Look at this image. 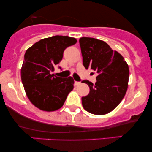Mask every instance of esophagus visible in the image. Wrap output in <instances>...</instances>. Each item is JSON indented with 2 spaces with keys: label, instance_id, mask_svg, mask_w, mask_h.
I'll return each mask as SVG.
<instances>
[{
  "label": "esophagus",
  "instance_id": "34e87169",
  "mask_svg": "<svg viewBox=\"0 0 152 152\" xmlns=\"http://www.w3.org/2000/svg\"><path fill=\"white\" fill-rule=\"evenodd\" d=\"M74 84H75V86H78V85L81 84V82H78V81H75Z\"/></svg>",
  "mask_w": 152,
  "mask_h": 152
}]
</instances>
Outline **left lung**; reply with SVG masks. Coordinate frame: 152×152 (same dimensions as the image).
Here are the masks:
<instances>
[{"label": "left lung", "mask_w": 152, "mask_h": 152, "mask_svg": "<svg viewBox=\"0 0 152 152\" xmlns=\"http://www.w3.org/2000/svg\"><path fill=\"white\" fill-rule=\"evenodd\" d=\"M85 69L98 73L95 85L83 81L89 86V94L81 98L83 109L93 114L111 112L124 97L128 88L129 69L119 53L106 42L94 38L79 39Z\"/></svg>", "instance_id": "8db88e82"}]
</instances>
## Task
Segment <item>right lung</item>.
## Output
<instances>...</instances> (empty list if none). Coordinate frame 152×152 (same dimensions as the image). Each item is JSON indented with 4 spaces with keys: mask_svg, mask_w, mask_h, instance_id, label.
Returning a JSON list of instances; mask_svg holds the SVG:
<instances>
[{
    "mask_svg": "<svg viewBox=\"0 0 152 152\" xmlns=\"http://www.w3.org/2000/svg\"><path fill=\"white\" fill-rule=\"evenodd\" d=\"M77 42L75 38L55 36L43 38L28 48L20 70L27 97L38 109L45 111L61 108L74 88L71 76L61 78L51 74L62 60L67 47Z\"/></svg>",
    "mask_w": 152,
    "mask_h": 152,
    "instance_id": "add662e5",
    "label": "right lung"
}]
</instances>
